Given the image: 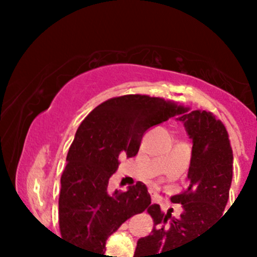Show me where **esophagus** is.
Masks as SVG:
<instances>
[{
    "label": "esophagus",
    "mask_w": 257,
    "mask_h": 257,
    "mask_svg": "<svg viewBox=\"0 0 257 257\" xmlns=\"http://www.w3.org/2000/svg\"><path fill=\"white\" fill-rule=\"evenodd\" d=\"M152 202H156V197L152 196Z\"/></svg>",
    "instance_id": "34e87169"
}]
</instances>
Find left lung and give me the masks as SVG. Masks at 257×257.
Here are the masks:
<instances>
[{
	"label": "left lung",
	"mask_w": 257,
	"mask_h": 257,
	"mask_svg": "<svg viewBox=\"0 0 257 257\" xmlns=\"http://www.w3.org/2000/svg\"><path fill=\"white\" fill-rule=\"evenodd\" d=\"M178 118L193 140L192 160L185 190L171 197L181 203L183 212L172 217L160 205L147 210L154 226L148 237L140 238L134 257H170L172 249L189 243L224 213L233 178V151L225 126L211 112L181 109Z\"/></svg>",
	"instance_id": "obj_1"
}]
</instances>
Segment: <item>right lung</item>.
<instances>
[{
    "label": "right lung",
    "mask_w": 257,
    "mask_h": 257,
    "mask_svg": "<svg viewBox=\"0 0 257 257\" xmlns=\"http://www.w3.org/2000/svg\"><path fill=\"white\" fill-rule=\"evenodd\" d=\"M183 105L163 97L130 94L108 99L79 124L68 151L59 194V228L63 239L92 257L104 253L112 233L151 205L145 184L108 194L109 179L121 157H135L143 135L180 113Z\"/></svg>",
    "instance_id": "right-lung-1"
}]
</instances>
